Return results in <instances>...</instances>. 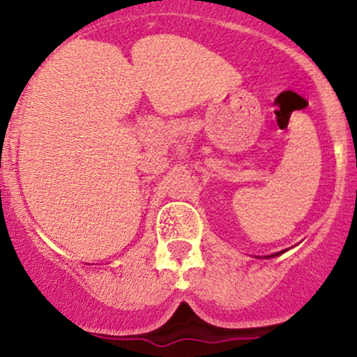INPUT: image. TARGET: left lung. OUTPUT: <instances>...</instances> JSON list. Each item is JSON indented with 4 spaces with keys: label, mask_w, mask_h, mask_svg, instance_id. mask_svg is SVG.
Segmentation results:
<instances>
[{
    "label": "left lung",
    "mask_w": 357,
    "mask_h": 357,
    "mask_svg": "<svg viewBox=\"0 0 357 357\" xmlns=\"http://www.w3.org/2000/svg\"><path fill=\"white\" fill-rule=\"evenodd\" d=\"M280 253H284V250H282V252H278V253H273V255H270V257H267V258H272V257H277V255H280Z\"/></svg>",
    "instance_id": "obj_1"
}]
</instances>
